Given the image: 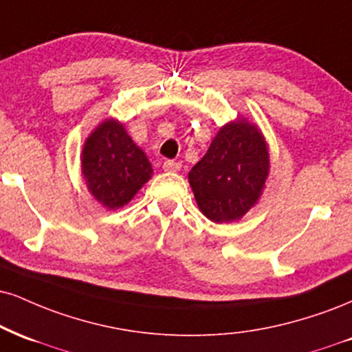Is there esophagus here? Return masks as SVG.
Returning <instances> with one entry per match:
<instances>
[{
	"label": "esophagus",
	"mask_w": 352,
	"mask_h": 352,
	"mask_svg": "<svg viewBox=\"0 0 352 352\" xmlns=\"http://www.w3.org/2000/svg\"><path fill=\"white\" fill-rule=\"evenodd\" d=\"M182 168L180 162H175V160H165L164 162V170L167 172H179Z\"/></svg>",
	"instance_id": "obj_1"
}]
</instances>
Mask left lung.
<instances>
[{
    "mask_svg": "<svg viewBox=\"0 0 352 352\" xmlns=\"http://www.w3.org/2000/svg\"><path fill=\"white\" fill-rule=\"evenodd\" d=\"M269 173L264 138L245 120L223 126L188 173L198 208L214 223L239 219L259 200Z\"/></svg>",
    "mask_w": 352,
    "mask_h": 352,
    "instance_id": "obj_1",
    "label": "left lung"
}]
</instances>
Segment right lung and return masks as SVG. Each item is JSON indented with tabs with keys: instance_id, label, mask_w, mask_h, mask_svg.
Masks as SVG:
<instances>
[{
	"instance_id": "right-lung-1",
	"label": "right lung",
	"mask_w": 352,
	"mask_h": 352,
	"mask_svg": "<svg viewBox=\"0 0 352 352\" xmlns=\"http://www.w3.org/2000/svg\"><path fill=\"white\" fill-rule=\"evenodd\" d=\"M82 172L87 187L101 205L121 208L151 179L146 154L118 121L108 120L93 131L83 146Z\"/></svg>"
}]
</instances>
